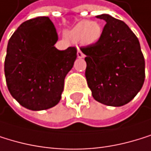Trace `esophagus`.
<instances>
[{"label": "esophagus", "mask_w": 151, "mask_h": 151, "mask_svg": "<svg viewBox=\"0 0 151 151\" xmlns=\"http://www.w3.org/2000/svg\"><path fill=\"white\" fill-rule=\"evenodd\" d=\"M77 49H78V50H77V57H78V58H83V57L85 56L84 54L82 53L81 51L79 50V48H77Z\"/></svg>", "instance_id": "34e87169"}]
</instances>
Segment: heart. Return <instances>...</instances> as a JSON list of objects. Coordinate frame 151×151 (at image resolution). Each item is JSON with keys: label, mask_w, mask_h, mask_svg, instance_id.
Segmentation results:
<instances>
[{"label": "heart", "mask_w": 151, "mask_h": 151, "mask_svg": "<svg viewBox=\"0 0 151 151\" xmlns=\"http://www.w3.org/2000/svg\"><path fill=\"white\" fill-rule=\"evenodd\" d=\"M65 35L72 42H80L85 45H92L101 39L103 27L97 21H81L67 31Z\"/></svg>", "instance_id": "1"}]
</instances>
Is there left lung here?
<instances>
[{"label":"left lung","instance_id":"1","mask_svg":"<svg viewBox=\"0 0 151 151\" xmlns=\"http://www.w3.org/2000/svg\"><path fill=\"white\" fill-rule=\"evenodd\" d=\"M98 43L81 47L86 55V78L95 100L121 106L138 94L145 80V60L139 39L126 23L109 14Z\"/></svg>","mask_w":151,"mask_h":151}]
</instances>
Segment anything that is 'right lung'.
Listing matches in <instances>:
<instances>
[{
  "label": "right lung",
  "mask_w": 151,
  "mask_h": 151,
  "mask_svg": "<svg viewBox=\"0 0 151 151\" xmlns=\"http://www.w3.org/2000/svg\"><path fill=\"white\" fill-rule=\"evenodd\" d=\"M55 27L49 17L28 20L10 38L4 62L12 96L27 109L38 111L57 105L65 78L76 59V47L60 51Z\"/></svg>",
  "instance_id": "add662e5"
}]
</instances>
